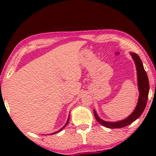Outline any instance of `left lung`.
Listing matches in <instances>:
<instances>
[{
  "label": "left lung",
  "instance_id": "obj_1",
  "mask_svg": "<svg viewBox=\"0 0 156 156\" xmlns=\"http://www.w3.org/2000/svg\"><path fill=\"white\" fill-rule=\"evenodd\" d=\"M130 55L132 56L134 62H135L136 67V71H137V80H138V88L139 91V97L137 102L135 109L127 118L121 121H116V122H111V121H106L102 120L100 119L94 109V114L95 119L104 126L108 129H120L126 126L133 123L134 121L138 119L146 108L147 101H148V92H149V82L147 74L145 71L144 65L139 56L135 52H130Z\"/></svg>",
  "mask_w": 156,
  "mask_h": 156
}]
</instances>
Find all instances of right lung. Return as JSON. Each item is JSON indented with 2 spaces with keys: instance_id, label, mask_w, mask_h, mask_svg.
I'll list each match as a JSON object with an SVG mask.
<instances>
[{
  "instance_id": "add662e5",
  "label": "right lung",
  "mask_w": 156,
  "mask_h": 156,
  "mask_svg": "<svg viewBox=\"0 0 156 156\" xmlns=\"http://www.w3.org/2000/svg\"><path fill=\"white\" fill-rule=\"evenodd\" d=\"M69 116H70V115L69 114V116H68L67 121V122H66V123H65V126H63L62 128H61V129H59V131H56V132H55V133H52V134H55V133H58V132H59V131H62V129H64V128H65V127L66 126H67V123H68V122H69ZM52 134H51V135H52Z\"/></svg>"
}]
</instances>
